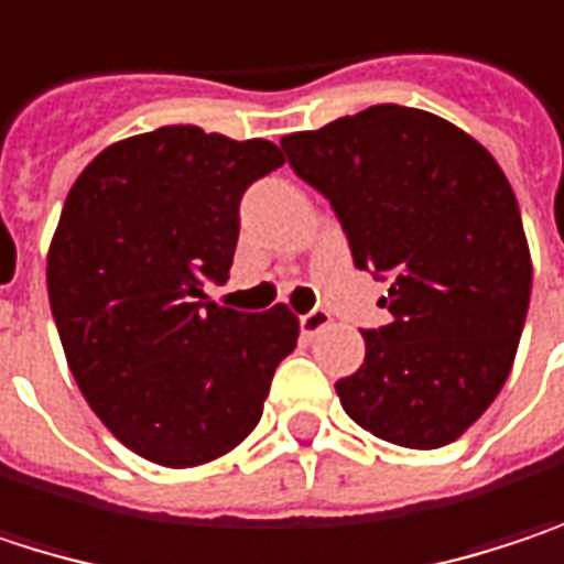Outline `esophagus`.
Instances as JSON below:
<instances>
[{
	"label": "esophagus",
	"mask_w": 564,
	"mask_h": 564,
	"mask_svg": "<svg viewBox=\"0 0 564 564\" xmlns=\"http://www.w3.org/2000/svg\"><path fill=\"white\" fill-rule=\"evenodd\" d=\"M330 324V315L324 312V308H315V312H308V315L299 317V327H302V337H315L317 330H324Z\"/></svg>",
	"instance_id": "obj_1"
}]
</instances>
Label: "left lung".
<instances>
[{
	"label": "left lung",
	"instance_id": "left-lung-1",
	"mask_svg": "<svg viewBox=\"0 0 564 564\" xmlns=\"http://www.w3.org/2000/svg\"><path fill=\"white\" fill-rule=\"evenodd\" d=\"M321 191L357 269L389 275L392 321L337 380L344 412L402 448L460 438L503 389L529 308L532 259L517 194L464 129L380 104L282 139Z\"/></svg>",
	"mask_w": 564,
	"mask_h": 564
}]
</instances>
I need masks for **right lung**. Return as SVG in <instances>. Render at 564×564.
<instances>
[{
	"mask_svg": "<svg viewBox=\"0 0 564 564\" xmlns=\"http://www.w3.org/2000/svg\"><path fill=\"white\" fill-rule=\"evenodd\" d=\"M285 162L265 139L162 126L104 149L74 181L47 249L67 367L106 429L162 467L234 452L295 350L285 305L207 302L240 237V197Z\"/></svg>",
	"mask_w": 564,
	"mask_h": 564,
	"instance_id": "right-lung-1",
	"label": "right lung"
}]
</instances>
